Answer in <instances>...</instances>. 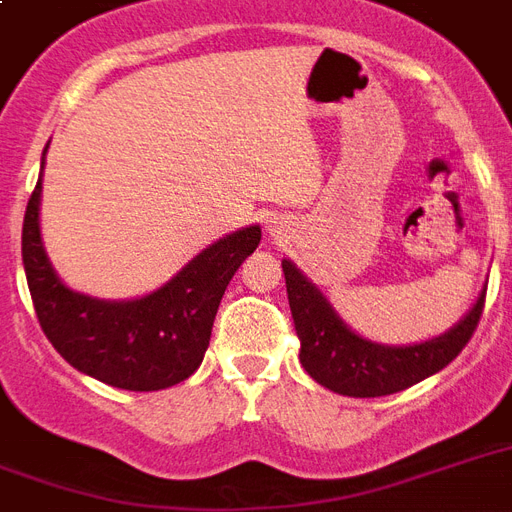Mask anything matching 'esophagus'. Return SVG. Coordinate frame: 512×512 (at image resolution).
<instances>
[{
    "label": "esophagus",
    "mask_w": 512,
    "mask_h": 512,
    "mask_svg": "<svg viewBox=\"0 0 512 512\" xmlns=\"http://www.w3.org/2000/svg\"><path fill=\"white\" fill-rule=\"evenodd\" d=\"M268 231H271V233H273V225H268Z\"/></svg>",
    "instance_id": "obj_1"
}]
</instances>
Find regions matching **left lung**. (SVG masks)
Returning a JSON list of instances; mask_svg holds the SVG:
<instances>
[{
  "label": "left lung",
  "instance_id": "1",
  "mask_svg": "<svg viewBox=\"0 0 512 512\" xmlns=\"http://www.w3.org/2000/svg\"><path fill=\"white\" fill-rule=\"evenodd\" d=\"M287 297L300 337V364L313 380L340 396L377 398L417 385L460 356L484 311L486 289L449 332L420 345H380L350 332L329 300L292 260H281Z\"/></svg>",
  "mask_w": 512,
  "mask_h": 512
}]
</instances>
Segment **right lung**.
<instances>
[{"label": "right lung", "mask_w": 512, "mask_h": 512, "mask_svg": "<svg viewBox=\"0 0 512 512\" xmlns=\"http://www.w3.org/2000/svg\"><path fill=\"white\" fill-rule=\"evenodd\" d=\"M39 199L42 177L23 217V268L36 319L52 348L74 369L122 390H164L188 380L207 353L228 281L260 244V225L201 249L151 295L98 300L58 279L42 244Z\"/></svg>", "instance_id": "obj_1"}]
</instances>
